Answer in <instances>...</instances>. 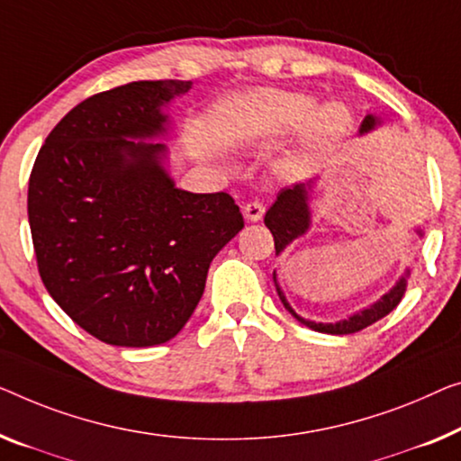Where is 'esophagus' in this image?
Wrapping results in <instances>:
<instances>
[{
	"mask_svg": "<svg viewBox=\"0 0 461 461\" xmlns=\"http://www.w3.org/2000/svg\"><path fill=\"white\" fill-rule=\"evenodd\" d=\"M244 215L252 223L260 221V219H263V215H265V204L263 203H249L244 207Z\"/></svg>",
	"mask_w": 461,
	"mask_h": 461,
	"instance_id": "1",
	"label": "esophagus"
}]
</instances>
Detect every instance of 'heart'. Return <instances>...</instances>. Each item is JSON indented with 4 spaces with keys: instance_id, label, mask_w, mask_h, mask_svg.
Here are the masks:
<instances>
[{
    "instance_id": "obj_1",
    "label": "heart",
    "mask_w": 461,
    "mask_h": 461,
    "mask_svg": "<svg viewBox=\"0 0 461 461\" xmlns=\"http://www.w3.org/2000/svg\"><path fill=\"white\" fill-rule=\"evenodd\" d=\"M317 101L306 93L258 91L240 103L236 130L242 136H279L304 128L306 149H322L339 140L352 123V113L343 103Z\"/></svg>"
}]
</instances>
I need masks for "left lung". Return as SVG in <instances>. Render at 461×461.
<instances>
[{
	"label": "left lung",
	"mask_w": 461,
	"mask_h": 461,
	"mask_svg": "<svg viewBox=\"0 0 461 461\" xmlns=\"http://www.w3.org/2000/svg\"><path fill=\"white\" fill-rule=\"evenodd\" d=\"M379 126H383V120L379 118V115L366 113V118L362 120V126L358 132H360V136L368 134ZM317 180L319 177H312V180H308V182H300V184H294V186H290V188L279 190L277 201H275L271 204V209L267 211L265 225L273 233L275 254H277V257L287 249V246L296 242L298 238L306 236L308 230H311V225H312L311 201H312V188H314V184H317ZM414 231L420 238L424 236L422 228H416ZM408 279H410V269L403 271V275L395 281L393 287H391L389 292H384L379 300L373 302V304L360 308L358 312L349 314L348 319H341L335 322H319V321L300 317V314L294 311V308L290 306V302H287V298H285L284 290L279 287L277 273L273 271L275 290H277V296L281 300V304L285 306V311L290 312L292 317L300 322V325L312 329V331L329 333V335H349V333L362 331V329L373 325V322L381 321L383 317H387V314L393 311L397 304H400L403 294H406Z\"/></svg>",
	"instance_id": "1"
}]
</instances>
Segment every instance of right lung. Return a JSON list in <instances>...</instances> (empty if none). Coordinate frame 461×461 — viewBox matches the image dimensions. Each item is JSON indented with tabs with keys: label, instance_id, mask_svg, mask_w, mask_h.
I'll return each instance as SVG.
<instances>
[{
	"label": "right lung",
	"instance_id": "add662e5",
	"mask_svg": "<svg viewBox=\"0 0 461 461\" xmlns=\"http://www.w3.org/2000/svg\"><path fill=\"white\" fill-rule=\"evenodd\" d=\"M192 80H139L93 95L41 147L29 223L41 279L93 338L150 348L182 331L211 260L244 228L225 192L194 194L167 169L169 103Z\"/></svg>",
	"mask_w": 461,
	"mask_h": 461
}]
</instances>
